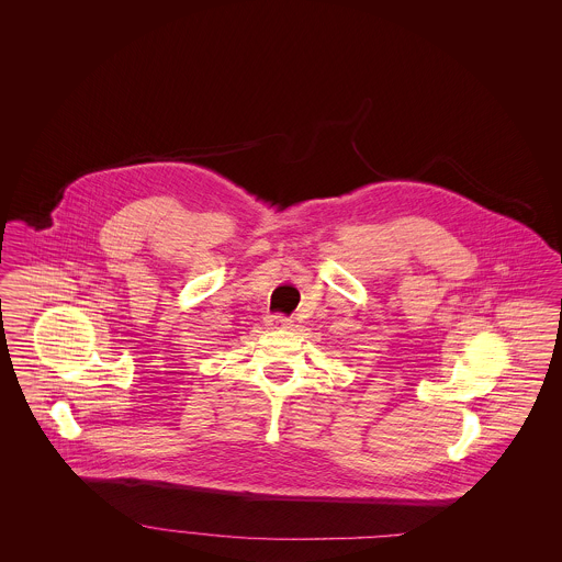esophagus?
I'll list each match as a JSON object with an SVG mask.
<instances>
[{"mask_svg":"<svg viewBox=\"0 0 562 562\" xmlns=\"http://www.w3.org/2000/svg\"><path fill=\"white\" fill-rule=\"evenodd\" d=\"M271 326L273 328H291V324L293 321L291 318H286V316H282V314H278V316H271Z\"/></svg>","mask_w":562,"mask_h":562,"instance_id":"esophagus-1","label":"esophagus"}]
</instances>
